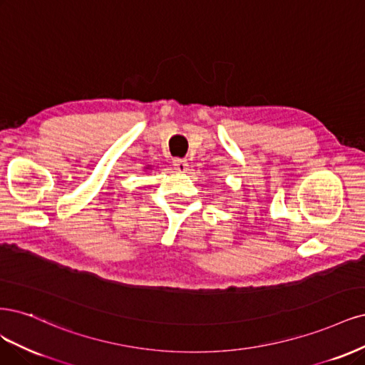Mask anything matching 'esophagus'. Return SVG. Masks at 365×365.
<instances>
[{
  "mask_svg": "<svg viewBox=\"0 0 365 365\" xmlns=\"http://www.w3.org/2000/svg\"><path fill=\"white\" fill-rule=\"evenodd\" d=\"M173 167L178 170L179 173H186L187 171V160H185V159H174L173 160Z\"/></svg>",
  "mask_w": 365,
  "mask_h": 365,
  "instance_id": "1",
  "label": "esophagus"
}]
</instances>
